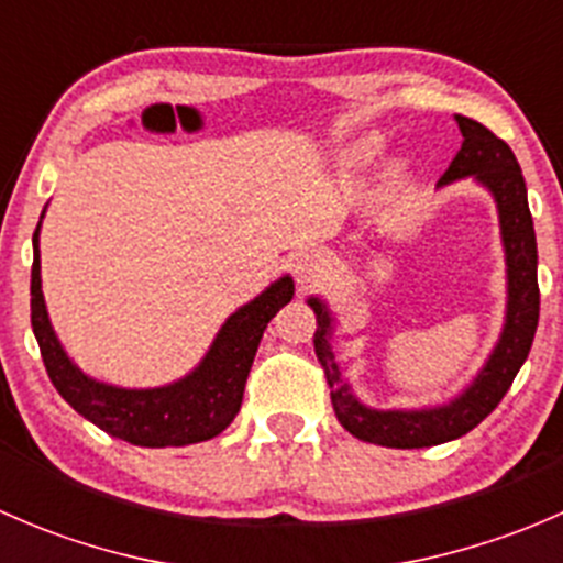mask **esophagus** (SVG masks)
Masks as SVG:
<instances>
[{
    "instance_id": "1",
    "label": "esophagus",
    "mask_w": 563,
    "mask_h": 563,
    "mask_svg": "<svg viewBox=\"0 0 563 563\" xmlns=\"http://www.w3.org/2000/svg\"><path fill=\"white\" fill-rule=\"evenodd\" d=\"M323 275H327V261H323V255L318 253V250H302V253H297V258H294V277H297L299 288H313L318 280H323Z\"/></svg>"
}]
</instances>
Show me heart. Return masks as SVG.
<instances>
[{"instance_id": "b5f03b06", "label": "heart", "mask_w": 563, "mask_h": 563, "mask_svg": "<svg viewBox=\"0 0 563 563\" xmlns=\"http://www.w3.org/2000/svg\"><path fill=\"white\" fill-rule=\"evenodd\" d=\"M378 152H382V139H378V135H362V139H356L354 144H349L343 152H340V166L356 172V168H365L367 163L376 161ZM400 172H402V163L391 161L384 174H387V179H397Z\"/></svg>"}]
</instances>
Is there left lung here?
I'll list each match as a JSON object with an SVG mask.
<instances>
[{
  "mask_svg": "<svg viewBox=\"0 0 563 563\" xmlns=\"http://www.w3.org/2000/svg\"><path fill=\"white\" fill-rule=\"evenodd\" d=\"M455 122L463 133V144H460L455 161L439 179V187L471 176L496 201L504 261H507L504 327L485 365L452 400L422 408H373L365 406L345 382L332 345V310L321 297H310L308 305L313 308L318 321L313 338L316 356L327 373L329 389H332L334 417L351 435L367 441V444L391 446V450H422V446L455 441L474 430L512 387L515 376L528 360L533 332H537V234H533L526 179L520 174L518 157L485 124L460 117V113H455Z\"/></svg>",
  "mask_w": 563,
  "mask_h": 563,
  "instance_id": "8db88e82",
  "label": "left lung"
}]
</instances>
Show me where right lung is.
Here are the masks:
<instances>
[{
	"label": "right lung",
	"instance_id": "right-lung-1",
	"mask_svg": "<svg viewBox=\"0 0 563 563\" xmlns=\"http://www.w3.org/2000/svg\"><path fill=\"white\" fill-rule=\"evenodd\" d=\"M45 214V209H43ZM32 236V332H35L45 371L56 391L100 430L135 446H187L223 433L240 413L242 395L253 356L264 338L266 323L283 305L294 299L291 275L277 277L272 286L240 310H234L214 334L212 345L187 376L163 387H113L87 376L67 356L51 327L40 280V225Z\"/></svg>",
	"mask_w": 563,
	"mask_h": 563
}]
</instances>
